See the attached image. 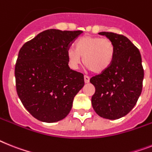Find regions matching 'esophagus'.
I'll use <instances>...</instances> for the list:
<instances>
[{
  "instance_id": "obj_1",
  "label": "esophagus",
  "mask_w": 152,
  "mask_h": 152,
  "mask_svg": "<svg viewBox=\"0 0 152 152\" xmlns=\"http://www.w3.org/2000/svg\"><path fill=\"white\" fill-rule=\"evenodd\" d=\"M84 82H85V83H88L90 82V77L87 76H84Z\"/></svg>"
}]
</instances>
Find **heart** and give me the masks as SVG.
<instances>
[{
	"mask_svg": "<svg viewBox=\"0 0 152 152\" xmlns=\"http://www.w3.org/2000/svg\"><path fill=\"white\" fill-rule=\"evenodd\" d=\"M76 49L67 52L69 63L76 69L83 57V62L88 69L96 73H101L109 68L114 58L115 48L108 39L85 35L76 41Z\"/></svg>",
	"mask_w": 152,
	"mask_h": 152,
	"instance_id": "b5f03b06",
	"label": "heart"
}]
</instances>
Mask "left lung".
I'll return each mask as SVG.
<instances>
[{
    "label": "left lung",
    "instance_id": "8db88e82",
    "mask_svg": "<svg viewBox=\"0 0 152 152\" xmlns=\"http://www.w3.org/2000/svg\"><path fill=\"white\" fill-rule=\"evenodd\" d=\"M114 45V58L107 69L90 79L95 87L92 106L100 117L119 119L131 111L142 90L144 69L140 52L127 37L102 31Z\"/></svg>",
    "mask_w": 152,
    "mask_h": 152
}]
</instances>
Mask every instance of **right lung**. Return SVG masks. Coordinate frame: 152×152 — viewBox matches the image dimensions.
<instances>
[{
	"mask_svg": "<svg viewBox=\"0 0 152 152\" xmlns=\"http://www.w3.org/2000/svg\"><path fill=\"white\" fill-rule=\"evenodd\" d=\"M82 32L48 29L19 51L16 90L24 107L37 120L54 123L64 119L83 87V75L70 69L67 56L69 46Z\"/></svg>",
	"mask_w": 152,
	"mask_h": 152,
	"instance_id": "right-lung-1",
	"label": "right lung"
}]
</instances>
